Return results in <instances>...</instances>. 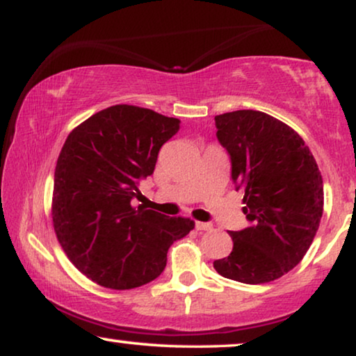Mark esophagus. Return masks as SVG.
Here are the masks:
<instances>
[{
	"instance_id": "esophagus-1",
	"label": "esophagus",
	"mask_w": 356,
	"mask_h": 356,
	"mask_svg": "<svg viewBox=\"0 0 356 356\" xmlns=\"http://www.w3.org/2000/svg\"><path fill=\"white\" fill-rule=\"evenodd\" d=\"M196 230H199V232H211L212 230V225H211V223H206V222H196Z\"/></svg>"
}]
</instances>
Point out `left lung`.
Returning <instances> with one entry per match:
<instances>
[{
  "label": "left lung",
  "instance_id": "8db88e82",
  "mask_svg": "<svg viewBox=\"0 0 356 356\" xmlns=\"http://www.w3.org/2000/svg\"><path fill=\"white\" fill-rule=\"evenodd\" d=\"M216 126L250 227L230 232L233 250L213 267L241 284H267L309 250L323 217V177L300 134L274 116L236 110L217 115Z\"/></svg>",
  "mask_w": 356,
  "mask_h": 356
}]
</instances>
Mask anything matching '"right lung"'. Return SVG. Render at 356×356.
Masks as SVG:
<instances>
[{"instance_id":"1","label":"right lung","mask_w":356,"mask_h":356,"mask_svg":"<svg viewBox=\"0 0 356 356\" xmlns=\"http://www.w3.org/2000/svg\"><path fill=\"white\" fill-rule=\"evenodd\" d=\"M179 120L149 108L113 105L67 136L55 168L51 217L70 261L92 282L129 290L162 274L173 241L191 218L134 206L139 183L154 173L162 145Z\"/></svg>"}]
</instances>
